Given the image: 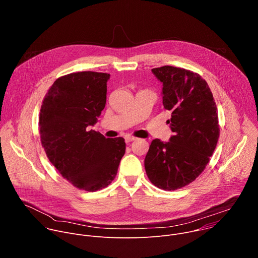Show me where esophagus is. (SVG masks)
I'll list each match as a JSON object with an SVG mask.
<instances>
[{
    "label": "esophagus",
    "instance_id": "1",
    "mask_svg": "<svg viewBox=\"0 0 258 258\" xmlns=\"http://www.w3.org/2000/svg\"><path fill=\"white\" fill-rule=\"evenodd\" d=\"M124 139H125V142H126V143H130V142H132V141L137 140V138L134 137V136H126Z\"/></svg>",
    "mask_w": 258,
    "mask_h": 258
}]
</instances>
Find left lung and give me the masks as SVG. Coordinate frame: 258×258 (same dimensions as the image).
I'll use <instances>...</instances> for the list:
<instances>
[{"label": "left lung", "mask_w": 258, "mask_h": 258, "mask_svg": "<svg viewBox=\"0 0 258 258\" xmlns=\"http://www.w3.org/2000/svg\"><path fill=\"white\" fill-rule=\"evenodd\" d=\"M163 84L162 103L171 112L169 142L152 141L145 158L150 181L159 189L174 191L194 181L205 169L219 138L218 113L205 80L189 69L153 68Z\"/></svg>", "instance_id": "8db88e82"}]
</instances>
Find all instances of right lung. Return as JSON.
<instances>
[{"instance_id": "obj_1", "label": "right lung", "mask_w": 258, "mask_h": 258, "mask_svg": "<svg viewBox=\"0 0 258 258\" xmlns=\"http://www.w3.org/2000/svg\"><path fill=\"white\" fill-rule=\"evenodd\" d=\"M104 72H72L58 78L46 94L39 116L43 148L58 172L80 190L96 192L115 178L125 153L123 138L89 131L106 104Z\"/></svg>"}]
</instances>
